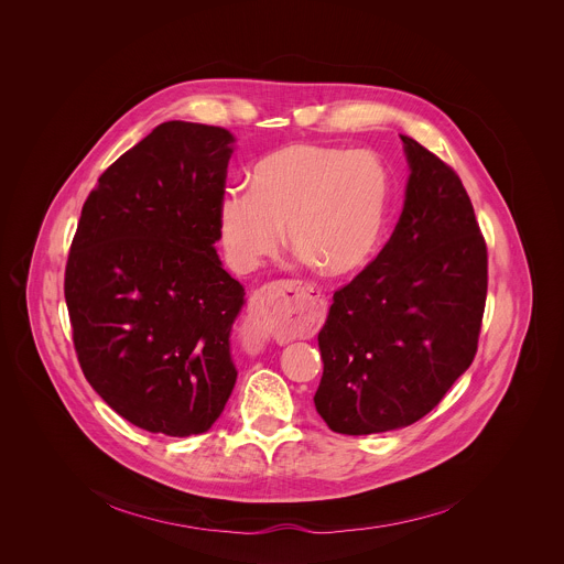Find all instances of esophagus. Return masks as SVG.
<instances>
[{
  "label": "esophagus",
  "mask_w": 564,
  "mask_h": 564,
  "mask_svg": "<svg viewBox=\"0 0 564 564\" xmlns=\"http://www.w3.org/2000/svg\"><path fill=\"white\" fill-rule=\"evenodd\" d=\"M319 300L293 282L267 284L253 293L247 308V323L253 334L267 336H306L317 327Z\"/></svg>",
  "instance_id": "1"
}]
</instances>
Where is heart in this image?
<instances>
[{
    "label": "heart",
    "instance_id": "heart-1",
    "mask_svg": "<svg viewBox=\"0 0 564 564\" xmlns=\"http://www.w3.org/2000/svg\"><path fill=\"white\" fill-rule=\"evenodd\" d=\"M393 204V175L371 152L289 145L256 162L247 188L219 204L228 262L253 271L284 241L325 278H351L378 253Z\"/></svg>",
    "mask_w": 564,
    "mask_h": 564
}]
</instances>
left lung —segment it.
I'll use <instances>...</instances> for the list:
<instances>
[{
  "label": "left lung",
  "mask_w": 564,
  "mask_h": 564,
  "mask_svg": "<svg viewBox=\"0 0 564 564\" xmlns=\"http://www.w3.org/2000/svg\"><path fill=\"white\" fill-rule=\"evenodd\" d=\"M408 182L391 241L334 293L315 405L338 434L400 430L469 369L486 304V242L460 177L403 137Z\"/></svg>",
  "instance_id": "1"
}]
</instances>
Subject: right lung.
Segmentation results:
<instances>
[{
  "label": "right lung",
  "instance_id": "add662e5",
  "mask_svg": "<svg viewBox=\"0 0 564 564\" xmlns=\"http://www.w3.org/2000/svg\"><path fill=\"white\" fill-rule=\"evenodd\" d=\"M235 134L166 121L90 191L65 271L82 371L130 423L210 430L237 382L230 334L245 289L215 242Z\"/></svg>",
  "mask_w": 564,
  "mask_h": 564
}]
</instances>
